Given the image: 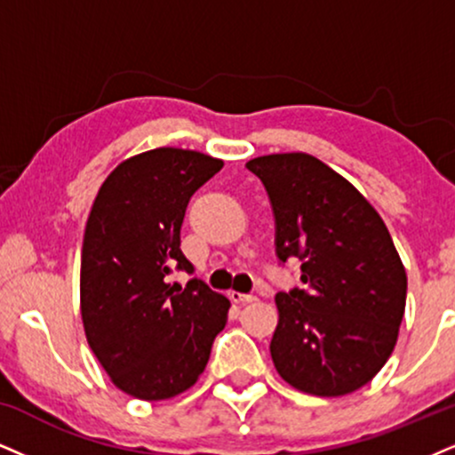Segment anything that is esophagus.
Returning <instances> with one entry per match:
<instances>
[{"label":"esophagus","instance_id":"34e87169","mask_svg":"<svg viewBox=\"0 0 455 455\" xmlns=\"http://www.w3.org/2000/svg\"><path fill=\"white\" fill-rule=\"evenodd\" d=\"M229 299H232L234 304H251V301H255L257 297L251 295V293H238V291H229Z\"/></svg>","mask_w":455,"mask_h":455}]
</instances>
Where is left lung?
<instances>
[{"label": "left lung", "instance_id": "left-lung-1", "mask_svg": "<svg viewBox=\"0 0 455 455\" xmlns=\"http://www.w3.org/2000/svg\"><path fill=\"white\" fill-rule=\"evenodd\" d=\"M246 168L270 196L278 259L297 257L306 284L276 295L274 367L307 395L355 392L388 361L405 314L407 274L388 228L310 154L261 156Z\"/></svg>", "mask_w": 455, "mask_h": 455}]
</instances>
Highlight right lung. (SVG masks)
<instances>
[{"label":"right lung","instance_id":"1","mask_svg":"<svg viewBox=\"0 0 455 455\" xmlns=\"http://www.w3.org/2000/svg\"><path fill=\"white\" fill-rule=\"evenodd\" d=\"M223 162L158 148L114 168L94 198L82 244L80 310L88 346L117 388L164 401L198 382L229 299L172 270L194 272L181 226L194 192Z\"/></svg>","mask_w":455,"mask_h":455}]
</instances>
